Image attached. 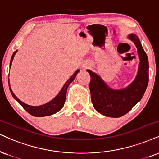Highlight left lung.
<instances>
[{"mask_svg": "<svg viewBox=\"0 0 159 159\" xmlns=\"http://www.w3.org/2000/svg\"><path fill=\"white\" fill-rule=\"evenodd\" d=\"M128 38L137 48L139 59L136 78L126 87L114 89L109 87L98 74L86 70L91 77L89 89L94 108L104 116L117 118L127 114L140 101L147 89L149 80V64L141 42L135 34Z\"/></svg>", "mask_w": 159, "mask_h": 159, "instance_id": "obj_1", "label": "left lung"}]
</instances>
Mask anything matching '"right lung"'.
<instances>
[{
	"label": "right lung",
	"mask_w": 159,
	"mask_h": 159,
	"mask_svg": "<svg viewBox=\"0 0 159 159\" xmlns=\"http://www.w3.org/2000/svg\"><path fill=\"white\" fill-rule=\"evenodd\" d=\"M17 52V50L14 52L12 56H11V61H10V65H9L10 67H11L14 57H15V54ZM79 71H80L79 69L76 70L75 73H73V75L67 80V82H66L65 84H64L63 87L61 88V89L60 90V92L58 93L57 95H56L53 100H51V101H49L47 103L43 104V105L37 106H30L25 103H23V102L21 101L20 99H18L17 96L14 94V92L11 89V86H10V84H9V90L10 92H11V95L13 96V98H15V99L17 100L18 103L20 104L22 106H23V108L28 112V113L31 114L32 116H38V117L50 116V115H52V114L57 113L58 111H59L60 110L63 108L64 104H65V102L66 100V94H67V90L68 86H69L70 84L73 81V80L75 79L76 75H77V74L78 73V72Z\"/></svg>",
	"instance_id": "1"
}]
</instances>
